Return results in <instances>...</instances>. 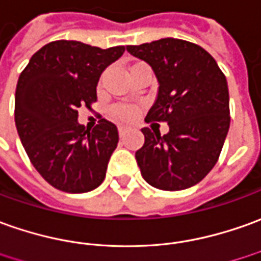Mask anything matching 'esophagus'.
Here are the masks:
<instances>
[{
  "label": "esophagus",
  "instance_id": "1",
  "mask_svg": "<svg viewBox=\"0 0 261 261\" xmlns=\"http://www.w3.org/2000/svg\"><path fill=\"white\" fill-rule=\"evenodd\" d=\"M118 132H119L120 138H123V136L127 134V129H126V127H123V126H119V127H118Z\"/></svg>",
  "mask_w": 261,
  "mask_h": 261
}]
</instances>
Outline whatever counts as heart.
Returning <instances> with one entry per match:
<instances>
[{"label": "heart", "mask_w": 261, "mask_h": 261, "mask_svg": "<svg viewBox=\"0 0 261 261\" xmlns=\"http://www.w3.org/2000/svg\"><path fill=\"white\" fill-rule=\"evenodd\" d=\"M138 108L132 105H115L111 108V116L122 122H130L138 116Z\"/></svg>", "instance_id": "heart-1"}]
</instances>
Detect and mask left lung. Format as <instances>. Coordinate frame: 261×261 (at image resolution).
<instances>
[{
    "mask_svg": "<svg viewBox=\"0 0 261 261\" xmlns=\"http://www.w3.org/2000/svg\"><path fill=\"white\" fill-rule=\"evenodd\" d=\"M126 49L146 61L159 81L145 120L169 125L163 136L142 129L145 143L135 154L142 176L161 190L192 188L215 168L229 132L226 76L209 52L183 39L163 38Z\"/></svg>",
    "mask_w": 261,
    "mask_h": 261,
    "instance_id": "8db88e82",
    "label": "left lung"
}]
</instances>
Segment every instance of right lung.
<instances>
[{"label": "right lung", "instance_id": "obj_1", "mask_svg": "<svg viewBox=\"0 0 261 261\" xmlns=\"http://www.w3.org/2000/svg\"><path fill=\"white\" fill-rule=\"evenodd\" d=\"M125 46L102 49L59 39L32 55L15 91V126L38 173L58 190L85 193L107 175L119 135L100 119L92 130L78 123L81 107L92 109L96 85Z\"/></svg>", "mask_w": 261, "mask_h": 261}]
</instances>
